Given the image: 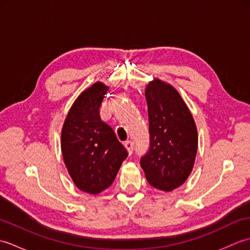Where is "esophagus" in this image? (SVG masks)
Listing matches in <instances>:
<instances>
[{"mask_svg":"<svg viewBox=\"0 0 250 250\" xmlns=\"http://www.w3.org/2000/svg\"><path fill=\"white\" fill-rule=\"evenodd\" d=\"M125 146L126 149H128V152L131 155V153L133 152V149H134V142H132L131 140L125 141Z\"/></svg>","mask_w":250,"mask_h":250,"instance_id":"esophagus-1","label":"esophagus"}]
</instances>
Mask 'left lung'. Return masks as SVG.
Returning a JSON list of instances; mask_svg holds the SVG:
<instances>
[{
    "instance_id": "left-lung-1",
    "label": "left lung",
    "mask_w": 250,
    "mask_h": 250,
    "mask_svg": "<svg viewBox=\"0 0 250 250\" xmlns=\"http://www.w3.org/2000/svg\"><path fill=\"white\" fill-rule=\"evenodd\" d=\"M149 147L141 167L152 187L171 191L192 171L198 132L190 110L172 86L156 79L146 87Z\"/></svg>"
}]
</instances>
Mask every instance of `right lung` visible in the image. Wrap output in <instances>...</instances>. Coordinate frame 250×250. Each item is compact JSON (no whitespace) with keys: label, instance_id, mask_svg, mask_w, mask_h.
<instances>
[{"label":"right lung","instance_id":"right-lung-1","mask_svg":"<svg viewBox=\"0 0 250 250\" xmlns=\"http://www.w3.org/2000/svg\"><path fill=\"white\" fill-rule=\"evenodd\" d=\"M108 88L95 83L79 95L66 116L61 149L73 182L90 194L113 184L128 150L110 125L101 120L100 106Z\"/></svg>","mask_w":250,"mask_h":250}]
</instances>
